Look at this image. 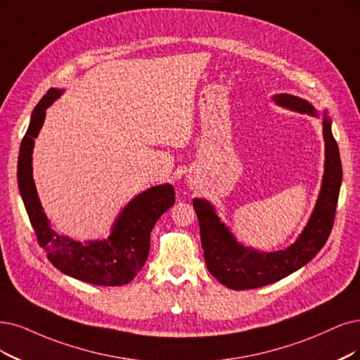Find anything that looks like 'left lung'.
Instances as JSON below:
<instances>
[{"instance_id":"1","label":"left lung","mask_w":360,"mask_h":360,"mask_svg":"<svg viewBox=\"0 0 360 360\" xmlns=\"http://www.w3.org/2000/svg\"><path fill=\"white\" fill-rule=\"evenodd\" d=\"M274 102L292 111L319 117L307 101L286 95L273 96ZM325 173L321 193L305 229L289 248L276 252H259L236 240L230 229L221 222L217 212L205 198H194L193 206L200 225L202 248L209 273L234 290L255 289L274 283L310 262L323 248L334 225L342 169L337 141L330 130V118L323 115Z\"/></svg>"}]
</instances>
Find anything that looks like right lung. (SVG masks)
<instances>
[{"label": "right lung", "instance_id": "right-lung-1", "mask_svg": "<svg viewBox=\"0 0 360 360\" xmlns=\"http://www.w3.org/2000/svg\"><path fill=\"white\" fill-rule=\"evenodd\" d=\"M62 95L50 89L34 108L30 127L20 143L18 184L22 200L35 231L37 240L49 261L58 270L78 281L98 286H122L133 281L150 254V234L158 218L175 203L170 184L155 185L142 191L117 217L111 234L105 240L77 242L51 229L35 190L32 178V150L46 110Z\"/></svg>", "mask_w": 360, "mask_h": 360}]
</instances>
